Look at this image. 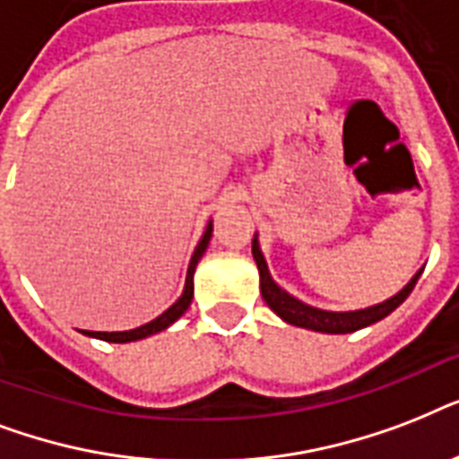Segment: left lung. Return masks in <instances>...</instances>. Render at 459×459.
<instances>
[{
    "label": "left lung",
    "instance_id": "8db88e82",
    "mask_svg": "<svg viewBox=\"0 0 459 459\" xmlns=\"http://www.w3.org/2000/svg\"><path fill=\"white\" fill-rule=\"evenodd\" d=\"M252 257L257 262V269H259V288H262V298L269 307H272L273 312L279 314L281 319L288 321V324H293V326H300V328H309V331H319V333H352V331H359V328L369 326V324H377L381 321L384 316L400 307L405 302V298L412 293L414 283L420 281L421 272L414 273L412 281L407 283L398 295H393L388 298L385 302L381 305H374V307H367V309H357V312H326V309H316V307H309L305 302H300L298 298L293 295H288L286 290H281L276 283H273L272 273L266 269V262H264V255L259 250V243H257V236L252 240Z\"/></svg>",
    "mask_w": 459,
    "mask_h": 459
}]
</instances>
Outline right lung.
Instances as JSON below:
<instances>
[{
  "label": "right lung",
  "instance_id": "1",
  "mask_svg": "<svg viewBox=\"0 0 459 459\" xmlns=\"http://www.w3.org/2000/svg\"><path fill=\"white\" fill-rule=\"evenodd\" d=\"M209 238H212V221L207 223V230H204V236H202V240L197 243V247H195L193 257H190L183 295H180L178 300L173 302V305L169 307L164 314H159L157 319H152L150 324H145V326L133 328V331H111V333H107V331H82V333L92 335V338H100V341L131 342V341H140V338H147V335H152V333H159V331H164V328L171 326L173 321L178 319L180 314L186 312L187 307H190V302H193V273H195V266H197V262H200L202 255H204V250H207Z\"/></svg>",
  "mask_w": 459,
  "mask_h": 459
}]
</instances>
